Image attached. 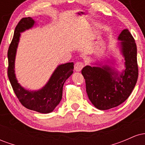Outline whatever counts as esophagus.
Segmentation results:
<instances>
[{
    "mask_svg": "<svg viewBox=\"0 0 145 145\" xmlns=\"http://www.w3.org/2000/svg\"><path fill=\"white\" fill-rule=\"evenodd\" d=\"M84 67V63L81 61H78L75 63L74 65V69L76 71H80L82 70V69Z\"/></svg>",
    "mask_w": 145,
    "mask_h": 145,
    "instance_id": "esophagus-1",
    "label": "esophagus"
}]
</instances>
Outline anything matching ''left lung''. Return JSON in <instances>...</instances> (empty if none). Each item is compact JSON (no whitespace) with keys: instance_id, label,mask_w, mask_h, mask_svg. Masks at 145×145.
Masks as SVG:
<instances>
[{"instance_id":"8db88e82","label":"left lung","mask_w":145,"mask_h":145,"mask_svg":"<svg viewBox=\"0 0 145 145\" xmlns=\"http://www.w3.org/2000/svg\"><path fill=\"white\" fill-rule=\"evenodd\" d=\"M125 69L118 74L108 66H86L82 69L90 101L99 110H108L123 103L132 92L138 77L137 48L127 29L119 35Z\"/></svg>"}]
</instances>
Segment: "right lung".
Wrapping results in <instances>:
<instances>
[{"mask_svg": "<svg viewBox=\"0 0 145 145\" xmlns=\"http://www.w3.org/2000/svg\"><path fill=\"white\" fill-rule=\"evenodd\" d=\"M34 23L31 18H24L16 26L7 52V74L13 90L22 105L31 110L46 114L54 110L62 99L63 84L73 74L74 63H67L58 66L46 86L39 91H27L18 84L15 76L14 63L20 33L32 27Z\"/></svg>", "mask_w": 145, "mask_h": 145, "instance_id": "1", "label": "right lung"}]
</instances>
